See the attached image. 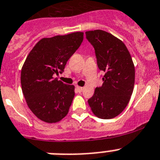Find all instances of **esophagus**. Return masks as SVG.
Returning a JSON list of instances; mask_svg holds the SVG:
<instances>
[{
    "label": "esophagus",
    "mask_w": 160,
    "mask_h": 160,
    "mask_svg": "<svg viewBox=\"0 0 160 160\" xmlns=\"http://www.w3.org/2000/svg\"><path fill=\"white\" fill-rule=\"evenodd\" d=\"M76 90H77L78 92H82V91L83 90V87H78V86H76Z\"/></svg>",
    "instance_id": "esophagus-1"
}]
</instances>
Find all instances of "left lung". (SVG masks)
<instances>
[{
  "label": "left lung",
  "instance_id": "obj_1",
  "mask_svg": "<svg viewBox=\"0 0 160 160\" xmlns=\"http://www.w3.org/2000/svg\"><path fill=\"white\" fill-rule=\"evenodd\" d=\"M87 40L95 49L98 66L105 72L103 84L88 100L93 114L110 119L128 106L135 85V66L125 44L101 29L87 31Z\"/></svg>",
  "mask_w": 160,
  "mask_h": 160
}]
</instances>
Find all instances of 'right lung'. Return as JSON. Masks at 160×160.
I'll return each instance as SVG.
<instances>
[{"label": "right lung", "mask_w": 160, "mask_h": 160, "mask_svg": "<svg viewBox=\"0 0 160 160\" xmlns=\"http://www.w3.org/2000/svg\"><path fill=\"white\" fill-rule=\"evenodd\" d=\"M82 32L41 39L29 52L22 68L21 83L30 111L40 120L55 123L69 112L74 86L66 85L55 74L64 70L67 61L83 41Z\"/></svg>", "instance_id": "1"}]
</instances>
